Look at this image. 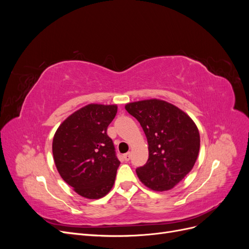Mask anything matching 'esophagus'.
<instances>
[{"label": "esophagus", "instance_id": "obj_1", "mask_svg": "<svg viewBox=\"0 0 249 249\" xmlns=\"http://www.w3.org/2000/svg\"><path fill=\"white\" fill-rule=\"evenodd\" d=\"M130 158H131V153H126V154L124 155V161H126V162L130 160Z\"/></svg>", "mask_w": 249, "mask_h": 249}]
</instances>
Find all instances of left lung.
Instances as JSON below:
<instances>
[{"label":"left lung","instance_id":"obj_1","mask_svg":"<svg viewBox=\"0 0 249 249\" xmlns=\"http://www.w3.org/2000/svg\"><path fill=\"white\" fill-rule=\"evenodd\" d=\"M140 123L148 143V160L136 169L141 183L154 191H168L193 168L200 137L192 118L175 105L158 99L125 105Z\"/></svg>","mask_w":249,"mask_h":249}]
</instances>
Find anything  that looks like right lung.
I'll use <instances>...</instances> for the list:
<instances>
[{"instance_id": "right-lung-1", "label": "right lung", "mask_w": 249, "mask_h": 249, "mask_svg": "<svg viewBox=\"0 0 249 249\" xmlns=\"http://www.w3.org/2000/svg\"><path fill=\"white\" fill-rule=\"evenodd\" d=\"M116 113L117 105L89 104L67 117L54 135L59 175L85 198H102L114 185L120 162L107 127Z\"/></svg>"}]
</instances>
